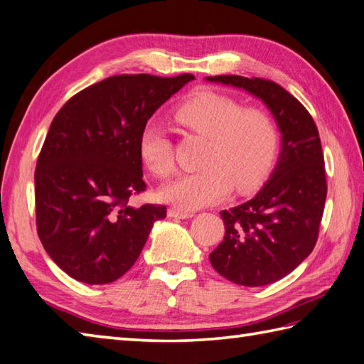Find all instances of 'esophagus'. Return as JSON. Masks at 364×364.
I'll list each match as a JSON object with an SVG mask.
<instances>
[{"mask_svg": "<svg viewBox=\"0 0 364 364\" xmlns=\"http://www.w3.org/2000/svg\"><path fill=\"white\" fill-rule=\"evenodd\" d=\"M168 215L169 217H174V218H191L193 215V212H190V210H182V209H177V207H171V209L168 210Z\"/></svg>", "mask_w": 364, "mask_h": 364, "instance_id": "obj_1", "label": "esophagus"}]
</instances>
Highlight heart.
I'll return each mask as SVG.
<instances>
[{
    "instance_id": "b5f03b06",
    "label": "heart",
    "mask_w": 364,
    "mask_h": 364,
    "mask_svg": "<svg viewBox=\"0 0 364 364\" xmlns=\"http://www.w3.org/2000/svg\"><path fill=\"white\" fill-rule=\"evenodd\" d=\"M185 130L209 141L201 171L185 174L161 190L166 201L183 210H195L223 199L231 185L237 191L257 187L275 165L279 133L264 109L245 108L229 95L199 91L173 111ZM141 161L159 179L176 171L173 143L160 125L147 124L138 138Z\"/></svg>"
}]
</instances>
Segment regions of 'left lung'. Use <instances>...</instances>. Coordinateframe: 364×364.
I'll return each instance as SVG.
<instances>
[{
    "label": "left lung",
    "mask_w": 364,
    "mask_h": 364,
    "mask_svg": "<svg viewBox=\"0 0 364 364\" xmlns=\"http://www.w3.org/2000/svg\"><path fill=\"white\" fill-rule=\"evenodd\" d=\"M207 80L243 87L261 99L283 135L270 181L253 199L220 212L225 237L209 256L213 269L235 284H272L296 269L316 247L327 198L318 130L308 109L275 81L240 75Z\"/></svg>",
    "instance_id": "8db88e82"
}]
</instances>
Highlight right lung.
Segmentation results:
<instances>
[{
  "label": "right lung",
  "instance_id": "obj_1",
  "mask_svg": "<svg viewBox=\"0 0 364 364\" xmlns=\"http://www.w3.org/2000/svg\"><path fill=\"white\" fill-rule=\"evenodd\" d=\"M191 73H124L73 95L58 111L37 159L36 226L48 256L69 277L107 284L136 262L166 207L129 199L146 190L141 130Z\"/></svg>",
  "mask_w": 364,
  "mask_h": 364
}]
</instances>
